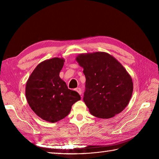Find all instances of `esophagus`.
Instances as JSON below:
<instances>
[{
    "mask_svg": "<svg viewBox=\"0 0 159 159\" xmlns=\"http://www.w3.org/2000/svg\"><path fill=\"white\" fill-rule=\"evenodd\" d=\"M76 91L80 94V95H81V94H82V90H81V89L80 88V87H79V88H76Z\"/></svg>",
    "mask_w": 159,
    "mask_h": 159,
    "instance_id": "1",
    "label": "esophagus"
}]
</instances>
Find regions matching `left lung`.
I'll return each mask as SVG.
<instances>
[{"mask_svg":"<svg viewBox=\"0 0 159 159\" xmlns=\"http://www.w3.org/2000/svg\"><path fill=\"white\" fill-rule=\"evenodd\" d=\"M77 62L83 67V101L93 116L108 119L121 113L131 98L133 83L122 65L102 52L81 54Z\"/></svg>","mask_w":159,"mask_h":159,"instance_id":"left-lung-1","label":"left lung"}]
</instances>
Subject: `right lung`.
I'll return each mask as SVG.
<instances>
[{"label":"right lung","instance_id":"right-lung-1","mask_svg":"<svg viewBox=\"0 0 159 159\" xmlns=\"http://www.w3.org/2000/svg\"><path fill=\"white\" fill-rule=\"evenodd\" d=\"M63 62V59L55 57L40 63L26 85V100L31 109L52 123L66 117L73 104L80 100L78 92L67 88L59 77Z\"/></svg>","mask_w":159,"mask_h":159}]
</instances>
